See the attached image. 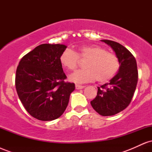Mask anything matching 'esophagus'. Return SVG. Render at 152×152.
I'll list each match as a JSON object with an SVG mask.
<instances>
[{
	"mask_svg": "<svg viewBox=\"0 0 152 152\" xmlns=\"http://www.w3.org/2000/svg\"><path fill=\"white\" fill-rule=\"evenodd\" d=\"M84 87H85L84 86H81V85H78V84L76 85V89H82V88H83Z\"/></svg>",
	"mask_w": 152,
	"mask_h": 152,
	"instance_id": "1",
	"label": "esophagus"
}]
</instances>
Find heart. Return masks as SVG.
I'll return each mask as SVG.
<instances>
[{"mask_svg": "<svg viewBox=\"0 0 152 152\" xmlns=\"http://www.w3.org/2000/svg\"><path fill=\"white\" fill-rule=\"evenodd\" d=\"M79 58L87 59L84 70L75 71L69 76V80L76 83L92 82L97 79L100 83L110 81L119 68V61L114 54L97 45L81 46L77 53L66 48L59 57L61 64L68 70H74L79 64Z\"/></svg>", "mask_w": 152, "mask_h": 152, "instance_id": "obj_1", "label": "heart"}]
</instances>
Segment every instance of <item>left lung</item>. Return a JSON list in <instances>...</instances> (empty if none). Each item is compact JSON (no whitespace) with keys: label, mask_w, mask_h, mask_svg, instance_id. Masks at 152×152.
<instances>
[{"label":"left lung","mask_w":152,"mask_h":152,"mask_svg":"<svg viewBox=\"0 0 152 152\" xmlns=\"http://www.w3.org/2000/svg\"><path fill=\"white\" fill-rule=\"evenodd\" d=\"M112 48L119 61L117 74L109 83L98 87L96 98L91 102L92 107L104 116H113L129 105L138 81L137 64L132 53L124 46L109 40H101Z\"/></svg>","instance_id":"left-lung-1"}]
</instances>
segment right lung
<instances>
[{
	"label": "right lung",
	"mask_w": 152,
	"mask_h": 152,
	"mask_svg": "<svg viewBox=\"0 0 152 152\" xmlns=\"http://www.w3.org/2000/svg\"><path fill=\"white\" fill-rule=\"evenodd\" d=\"M67 46L44 43L21 58L17 67L15 88L26 111L41 121H53L64 114L74 83L66 76L59 57Z\"/></svg>",
	"instance_id": "1"
}]
</instances>
